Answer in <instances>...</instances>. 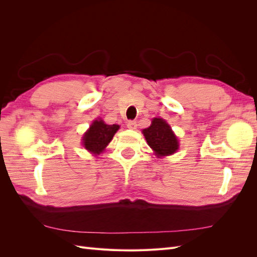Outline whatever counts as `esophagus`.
Segmentation results:
<instances>
[{
  "mask_svg": "<svg viewBox=\"0 0 257 257\" xmlns=\"http://www.w3.org/2000/svg\"><path fill=\"white\" fill-rule=\"evenodd\" d=\"M127 127L130 130H136L137 128V123L136 121H128L127 122Z\"/></svg>",
  "mask_w": 257,
  "mask_h": 257,
  "instance_id": "esophagus-1",
  "label": "esophagus"
}]
</instances>
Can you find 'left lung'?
<instances>
[{
  "mask_svg": "<svg viewBox=\"0 0 257 257\" xmlns=\"http://www.w3.org/2000/svg\"><path fill=\"white\" fill-rule=\"evenodd\" d=\"M148 145L158 157H167L177 152L179 142L169 124L162 118H154L151 125L143 130Z\"/></svg>",
  "mask_w": 257,
  "mask_h": 257,
  "instance_id": "1",
  "label": "left lung"
}]
</instances>
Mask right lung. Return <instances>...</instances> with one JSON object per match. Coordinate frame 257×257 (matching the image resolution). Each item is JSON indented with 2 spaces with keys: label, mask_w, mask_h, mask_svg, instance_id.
Returning a JSON list of instances; mask_svg holds the SVG:
<instances>
[{
  "label": "right lung",
  "mask_w": 257,
  "mask_h": 257,
  "mask_svg": "<svg viewBox=\"0 0 257 257\" xmlns=\"http://www.w3.org/2000/svg\"><path fill=\"white\" fill-rule=\"evenodd\" d=\"M120 128L116 124L108 125L103 120H95L82 137V145L89 152L97 155L102 153Z\"/></svg>",
  "instance_id": "obj_1"
}]
</instances>
